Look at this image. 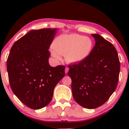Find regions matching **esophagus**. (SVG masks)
Instances as JSON below:
<instances>
[{"mask_svg": "<svg viewBox=\"0 0 129 129\" xmlns=\"http://www.w3.org/2000/svg\"><path fill=\"white\" fill-rule=\"evenodd\" d=\"M69 67H66V70H65V73L67 74L68 73V72H69Z\"/></svg>", "mask_w": 129, "mask_h": 129, "instance_id": "obj_1", "label": "esophagus"}]
</instances>
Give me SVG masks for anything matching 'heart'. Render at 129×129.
I'll return each instance as SVG.
<instances>
[{
	"mask_svg": "<svg viewBox=\"0 0 129 129\" xmlns=\"http://www.w3.org/2000/svg\"><path fill=\"white\" fill-rule=\"evenodd\" d=\"M51 54L56 59H61L64 56L69 63H79L85 60L91 54L93 42L90 38L78 35H63L57 37L52 45Z\"/></svg>",
	"mask_w": 129,
	"mask_h": 129,
	"instance_id": "heart-1",
	"label": "heart"
}]
</instances>
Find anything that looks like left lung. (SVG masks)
Returning a JSON list of instances; mask_svg holds the SVG:
<instances>
[{
	"instance_id": "obj_1",
	"label": "left lung",
	"mask_w": 129,
	"mask_h": 129,
	"mask_svg": "<svg viewBox=\"0 0 129 129\" xmlns=\"http://www.w3.org/2000/svg\"><path fill=\"white\" fill-rule=\"evenodd\" d=\"M95 45L84 61L69 66L74 100L82 107L93 109L102 106L115 91L120 62L112 43L98 34L91 35Z\"/></svg>"
}]
</instances>
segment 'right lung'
<instances>
[{"mask_svg": "<svg viewBox=\"0 0 129 129\" xmlns=\"http://www.w3.org/2000/svg\"><path fill=\"white\" fill-rule=\"evenodd\" d=\"M57 28L31 30L14 42L7 62L11 90L22 103L42 109L52 100L53 90L65 76L66 67L50 66L48 51Z\"/></svg>", "mask_w": 129, "mask_h": 129, "instance_id": "1", "label": "right lung"}]
</instances>
